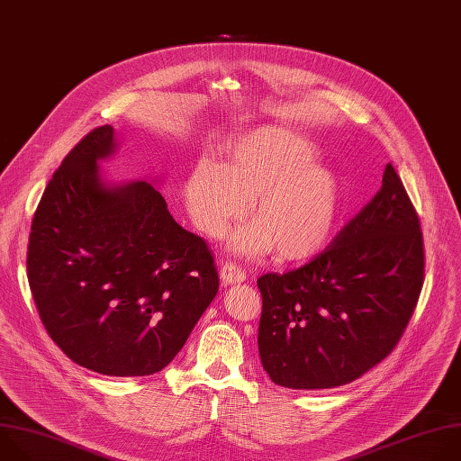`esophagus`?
Masks as SVG:
<instances>
[{
	"instance_id": "1",
	"label": "esophagus",
	"mask_w": 461,
	"mask_h": 461,
	"mask_svg": "<svg viewBox=\"0 0 461 461\" xmlns=\"http://www.w3.org/2000/svg\"><path fill=\"white\" fill-rule=\"evenodd\" d=\"M221 280L224 284H240L246 280V273L242 267H239L237 264L233 262H226L222 267H221Z\"/></svg>"
}]
</instances>
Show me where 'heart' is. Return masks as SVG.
<instances>
[{"label": "heart", "mask_w": 461, "mask_h": 461, "mask_svg": "<svg viewBox=\"0 0 461 461\" xmlns=\"http://www.w3.org/2000/svg\"><path fill=\"white\" fill-rule=\"evenodd\" d=\"M315 148L284 128H258L228 146V161H199L188 176L185 201L194 224L222 237L251 203L255 224L233 237L244 255L273 253L280 260L317 255L328 242L340 204L333 172L312 163Z\"/></svg>", "instance_id": "obj_1"}]
</instances>
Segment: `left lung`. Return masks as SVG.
I'll use <instances>...</instances> for the list:
<instances>
[{
  "label": "left lung",
  "mask_w": 461,
  "mask_h": 461,
  "mask_svg": "<svg viewBox=\"0 0 461 461\" xmlns=\"http://www.w3.org/2000/svg\"><path fill=\"white\" fill-rule=\"evenodd\" d=\"M418 213L389 163L376 195L313 260L257 280L258 353L282 387L346 385L393 353L425 278Z\"/></svg>",
  "instance_id": "1"
}]
</instances>
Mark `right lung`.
Returning a JSON list of instances; mask_svg holds the SVG:
<instances>
[{
    "label": "right lung",
    "instance_id": "obj_1",
    "mask_svg": "<svg viewBox=\"0 0 461 461\" xmlns=\"http://www.w3.org/2000/svg\"><path fill=\"white\" fill-rule=\"evenodd\" d=\"M110 124L88 131L52 176L32 219L27 275L59 349L108 376H148L183 349L219 291L213 253L149 183L108 188L97 163Z\"/></svg>",
    "mask_w": 461,
    "mask_h": 461
}]
</instances>
